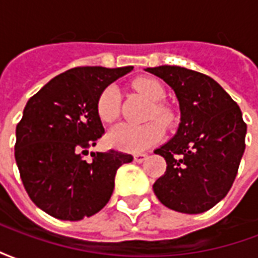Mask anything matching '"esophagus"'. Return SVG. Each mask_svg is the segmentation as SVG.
Masks as SVG:
<instances>
[{
  "instance_id": "obj_1",
  "label": "esophagus",
  "mask_w": 258,
  "mask_h": 258,
  "mask_svg": "<svg viewBox=\"0 0 258 258\" xmlns=\"http://www.w3.org/2000/svg\"><path fill=\"white\" fill-rule=\"evenodd\" d=\"M146 157H148L146 153H138V155H135L134 156V160L137 163H142L144 160H146Z\"/></svg>"
}]
</instances>
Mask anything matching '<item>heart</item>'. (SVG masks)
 <instances>
[{
  "mask_svg": "<svg viewBox=\"0 0 258 258\" xmlns=\"http://www.w3.org/2000/svg\"><path fill=\"white\" fill-rule=\"evenodd\" d=\"M134 88L142 95H145L149 101L155 102L151 109L148 118H157L164 125L173 123V112L166 105L160 102L166 96V90L163 84L152 77H140L133 83ZM120 113V92L116 85H107L96 99V114L103 123H112L118 117ZM160 122V123H161ZM158 121H151L144 125L121 123L113 127L107 134L109 145L118 151L127 153H138L156 145L163 138L164 128Z\"/></svg>",
  "mask_w": 258,
  "mask_h": 258,
  "instance_id": "1",
  "label": "heart"
}]
</instances>
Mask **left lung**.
Here are the masks:
<instances>
[{"instance_id":"1","label":"left lung","mask_w":258,"mask_h":258,"mask_svg":"<svg viewBox=\"0 0 258 258\" xmlns=\"http://www.w3.org/2000/svg\"><path fill=\"white\" fill-rule=\"evenodd\" d=\"M175 92L181 123L173 140L155 153L166 173L153 184L157 199L171 210L199 214L224 199L244 152L246 123L238 103L217 81L179 66L148 68Z\"/></svg>"}]
</instances>
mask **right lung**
Listing matches in <instances>:
<instances>
[{"label": "right lung", "instance_id": "1", "mask_svg": "<svg viewBox=\"0 0 258 258\" xmlns=\"http://www.w3.org/2000/svg\"><path fill=\"white\" fill-rule=\"evenodd\" d=\"M133 70L73 68L53 77L26 103L16 125L15 159L33 203L49 216L79 221L102 210L114 175L133 156L117 151L91 153L105 130L96 114L103 88Z\"/></svg>", "mask_w": 258, "mask_h": 258}]
</instances>
